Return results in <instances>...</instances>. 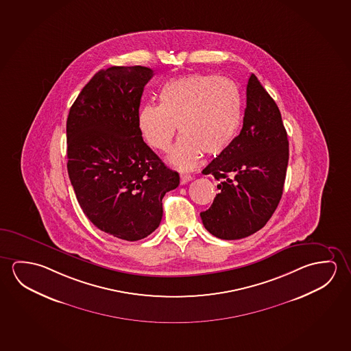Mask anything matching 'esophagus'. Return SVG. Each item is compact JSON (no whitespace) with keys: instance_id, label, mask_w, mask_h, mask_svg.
<instances>
[{"instance_id":"1","label":"esophagus","mask_w":351,"mask_h":351,"mask_svg":"<svg viewBox=\"0 0 351 351\" xmlns=\"http://www.w3.org/2000/svg\"><path fill=\"white\" fill-rule=\"evenodd\" d=\"M191 179H193V177L189 176V174H180V184H182V185L188 183Z\"/></svg>"}]
</instances>
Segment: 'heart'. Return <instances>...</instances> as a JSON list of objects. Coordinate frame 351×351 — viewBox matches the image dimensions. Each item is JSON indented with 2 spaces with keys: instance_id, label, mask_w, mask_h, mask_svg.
<instances>
[{
  "instance_id": "obj_1",
  "label": "heart",
  "mask_w": 351,
  "mask_h": 351,
  "mask_svg": "<svg viewBox=\"0 0 351 351\" xmlns=\"http://www.w3.org/2000/svg\"><path fill=\"white\" fill-rule=\"evenodd\" d=\"M241 118L239 90L230 80L191 74L172 79L160 90V105L146 104L138 113L140 133L151 147L168 151L177 132L183 134L169 161L190 169L202 154L215 156L233 141Z\"/></svg>"
}]
</instances>
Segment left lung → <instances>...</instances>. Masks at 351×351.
<instances>
[{
	"label": "left lung",
	"mask_w": 351,
	"mask_h": 351,
	"mask_svg": "<svg viewBox=\"0 0 351 351\" xmlns=\"http://www.w3.org/2000/svg\"><path fill=\"white\" fill-rule=\"evenodd\" d=\"M289 160V141L277 104L251 74L243 128L204 172L219 180L205 228L219 239L256 233L278 206Z\"/></svg>",
	"instance_id": "obj_1"
}]
</instances>
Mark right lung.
Returning <instances> with one entry per match:
<instances>
[{"label": "right lung", "instance_id": "add662e5", "mask_svg": "<svg viewBox=\"0 0 351 351\" xmlns=\"http://www.w3.org/2000/svg\"><path fill=\"white\" fill-rule=\"evenodd\" d=\"M152 75L141 66L102 69L68 114V176L79 205L95 227L128 241L160 226L162 199L179 185L178 173L145 144L138 125Z\"/></svg>", "mask_w": 351, "mask_h": 351}]
</instances>
